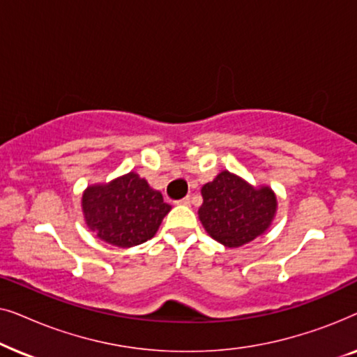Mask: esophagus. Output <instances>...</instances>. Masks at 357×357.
Returning <instances> with one entry per match:
<instances>
[{
  "instance_id": "34e87169",
  "label": "esophagus",
  "mask_w": 357,
  "mask_h": 357,
  "mask_svg": "<svg viewBox=\"0 0 357 357\" xmlns=\"http://www.w3.org/2000/svg\"><path fill=\"white\" fill-rule=\"evenodd\" d=\"M177 204H183V206H190V197H185L182 199H178Z\"/></svg>"
}]
</instances>
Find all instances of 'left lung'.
I'll list each match as a JSON object with an SVG mask.
<instances>
[{"label":"left lung","instance_id":"left-lung-1","mask_svg":"<svg viewBox=\"0 0 357 357\" xmlns=\"http://www.w3.org/2000/svg\"><path fill=\"white\" fill-rule=\"evenodd\" d=\"M202 195L198 216L204 231L229 248L265 234L276 214V195L270 187H253L229 170L203 185Z\"/></svg>","mask_w":357,"mask_h":357}]
</instances>
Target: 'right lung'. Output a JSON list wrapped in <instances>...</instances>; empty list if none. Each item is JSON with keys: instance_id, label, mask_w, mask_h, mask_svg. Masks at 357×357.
<instances>
[{"instance_id": "1", "label": "right lung", "mask_w": 357, "mask_h": 357, "mask_svg": "<svg viewBox=\"0 0 357 357\" xmlns=\"http://www.w3.org/2000/svg\"><path fill=\"white\" fill-rule=\"evenodd\" d=\"M170 209L160 192L135 172L109 183L91 185L82 193L87 227L100 241L121 248L153 238Z\"/></svg>"}]
</instances>
